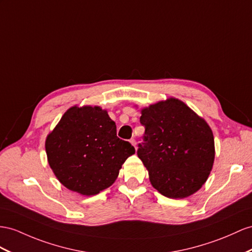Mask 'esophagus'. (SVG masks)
Returning <instances> with one entry per match:
<instances>
[{"instance_id": "34e87169", "label": "esophagus", "mask_w": 252, "mask_h": 252, "mask_svg": "<svg viewBox=\"0 0 252 252\" xmlns=\"http://www.w3.org/2000/svg\"><path fill=\"white\" fill-rule=\"evenodd\" d=\"M130 141H131V144H132L135 148H136V140H135L134 138H131V139H130Z\"/></svg>"}]
</instances>
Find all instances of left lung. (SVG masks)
Returning <instances> with one entry per match:
<instances>
[{"mask_svg": "<svg viewBox=\"0 0 252 252\" xmlns=\"http://www.w3.org/2000/svg\"><path fill=\"white\" fill-rule=\"evenodd\" d=\"M145 126L137 156L152 186L168 198H185L208 179L214 163V137L208 124L177 99L141 111Z\"/></svg>", "mask_w": 252, "mask_h": 252, "instance_id": "left-lung-1", "label": "left lung"}]
</instances>
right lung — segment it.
Instances as JSON below:
<instances>
[{"label": "right lung", "instance_id": "right-lung-1", "mask_svg": "<svg viewBox=\"0 0 252 252\" xmlns=\"http://www.w3.org/2000/svg\"><path fill=\"white\" fill-rule=\"evenodd\" d=\"M50 167L60 182L82 195H95L117 179L125 160L135 153L128 141L98 106H73L46 140Z\"/></svg>", "mask_w": 252, "mask_h": 252}]
</instances>
